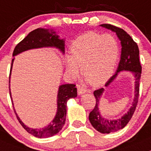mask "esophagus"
<instances>
[{"mask_svg":"<svg viewBox=\"0 0 151 151\" xmlns=\"http://www.w3.org/2000/svg\"><path fill=\"white\" fill-rule=\"evenodd\" d=\"M77 90H78V95L84 94V93H86V92H87V89H86L84 86L80 85V84L77 85Z\"/></svg>","mask_w":151,"mask_h":151,"instance_id":"1","label":"esophagus"}]
</instances>
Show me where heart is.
<instances>
[{"mask_svg":"<svg viewBox=\"0 0 151 151\" xmlns=\"http://www.w3.org/2000/svg\"><path fill=\"white\" fill-rule=\"evenodd\" d=\"M70 52L71 55L66 57V68L70 75L78 76L82 67L83 76L87 82L99 86L113 73L119 47L113 35L89 32L73 41Z\"/></svg>","mask_w":151,"mask_h":151,"instance_id":"obj_1","label":"heart"}]
</instances>
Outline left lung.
<instances>
[{"label":"left lung","instance_id":"left-lung-1","mask_svg":"<svg viewBox=\"0 0 151 151\" xmlns=\"http://www.w3.org/2000/svg\"><path fill=\"white\" fill-rule=\"evenodd\" d=\"M101 27H105L108 29L115 32L118 38L121 41L122 54L119 67L116 73L107 81L105 84L106 87L109 85L118 76V73L122 70H128L133 73L135 78V97L132 107L127 114L124 115L121 119L115 120H109L101 116L99 111V100L104 92V89L100 88L93 92L96 98V105L94 108L90 113L89 120L96 130L101 133H110L116 132L124 128L127 123L131 119L132 116L136 110L139 101V81L141 78L142 66L139 61V50L137 44L133 40L130 35L122 29L119 28L111 24H104Z\"/></svg>","mask_w":151,"mask_h":151}]
</instances>
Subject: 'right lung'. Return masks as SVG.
I'll return each instance as SVG.
<instances>
[{
	"label": "right lung",
	"mask_w": 151,
	"mask_h": 151,
	"mask_svg": "<svg viewBox=\"0 0 151 151\" xmlns=\"http://www.w3.org/2000/svg\"><path fill=\"white\" fill-rule=\"evenodd\" d=\"M55 34V32H52L50 33L47 29L38 28L33 31L30 32L27 37L24 38L21 42L18 43L15 47L12 55H18L22 52L30 49L41 48L45 47H55L58 48L63 53L64 52V41L58 38V36ZM14 58L12 61L11 68H10V74L12 70V64H13ZM10 82V75L9 78V84ZM9 89L10 90V87L9 85ZM10 97H11V92L9 91ZM77 96V88L76 85L73 84H63L59 87L58 93V110H57L56 116L53 119L52 123H50L48 126L42 129H32L29 128L26 126L18 116L15 113L16 117L18 122L21 124L23 127L30 134L33 135L34 136L38 138H48L50 136H54L58 133L62 129L63 126L65 124L66 115H67V102L70 99L75 98Z\"/></svg>",
	"instance_id": "obj_1"
}]
</instances>
